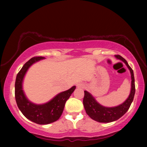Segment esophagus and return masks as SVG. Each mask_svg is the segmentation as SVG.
Returning <instances> with one entry per match:
<instances>
[{"label":"esophagus","instance_id":"obj_1","mask_svg":"<svg viewBox=\"0 0 147 147\" xmlns=\"http://www.w3.org/2000/svg\"><path fill=\"white\" fill-rule=\"evenodd\" d=\"M84 87H85V85L83 83H78L77 84L78 88H84Z\"/></svg>","mask_w":147,"mask_h":147}]
</instances>
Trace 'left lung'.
I'll list each match as a JSON object with an SVG mask.
<instances>
[{"instance_id":"1","label":"left lung","mask_w":147,"mask_h":147,"mask_svg":"<svg viewBox=\"0 0 147 147\" xmlns=\"http://www.w3.org/2000/svg\"><path fill=\"white\" fill-rule=\"evenodd\" d=\"M116 59L123 61L130 70L131 75V89L129 96L123 103L114 107H106L101 105L96 101L95 98L88 91H84V98L83 104L86 114L92 119L99 122H114L121 118L128 110L129 109L132 101H133L134 94H135V85H134V78L133 70L130 67L126 59L121 56L115 55Z\"/></svg>"}]
</instances>
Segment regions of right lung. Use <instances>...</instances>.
<instances>
[{
  "mask_svg": "<svg viewBox=\"0 0 147 147\" xmlns=\"http://www.w3.org/2000/svg\"><path fill=\"white\" fill-rule=\"evenodd\" d=\"M45 59L35 57L29 59L18 73L15 81V100L18 108L27 119L38 124H48L56 121L61 116L65 104L76 89L74 86L66 91L60 92L49 102L37 104L30 101L23 90V80L29 68L36 62Z\"/></svg>",
  "mask_w": 147,
  "mask_h": 147,
  "instance_id": "add662e5",
  "label": "right lung"
}]
</instances>
